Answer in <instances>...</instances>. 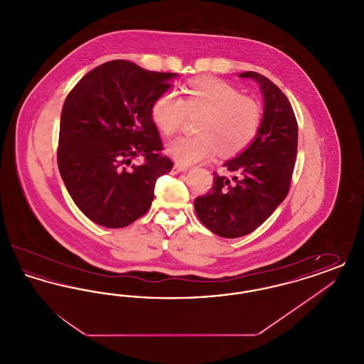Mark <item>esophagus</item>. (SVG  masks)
I'll return each instance as SVG.
<instances>
[{
  "label": "esophagus",
  "instance_id": "1",
  "mask_svg": "<svg viewBox=\"0 0 364 364\" xmlns=\"http://www.w3.org/2000/svg\"><path fill=\"white\" fill-rule=\"evenodd\" d=\"M184 171H187V168L183 166V165H178V164H174L173 168H172V173L173 174L181 173Z\"/></svg>",
  "mask_w": 364,
  "mask_h": 364
}]
</instances>
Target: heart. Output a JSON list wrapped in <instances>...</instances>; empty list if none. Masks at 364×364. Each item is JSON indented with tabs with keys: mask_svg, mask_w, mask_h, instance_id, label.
<instances>
[{
	"mask_svg": "<svg viewBox=\"0 0 364 364\" xmlns=\"http://www.w3.org/2000/svg\"><path fill=\"white\" fill-rule=\"evenodd\" d=\"M151 120L164 135H172L187 117H199L195 136H178L166 144V154L178 165L190 166L215 156L245 150L259 134L263 110L255 100L242 97L235 87L218 79L191 83L184 97L176 91L158 95L151 105Z\"/></svg>",
	"mask_w": 364,
	"mask_h": 364,
	"instance_id": "1",
	"label": "heart"
}]
</instances>
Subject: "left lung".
<instances>
[{"mask_svg": "<svg viewBox=\"0 0 364 364\" xmlns=\"http://www.w3.org/2000/svg\"><path fill=\"white\" fill-rule=\"evenodd\" d=\"M259 85L263 122L257 139L226 161L232 180L214 172V186L193 202L202 224L217 236L242 237L259 228L291 187L297 153V122L285 94L257 72H242Z\"/></svg>", "mask_w": 364, "mask_h": 364, "instance_id": "8db88e82", "label": "left lung"}]
</instances>
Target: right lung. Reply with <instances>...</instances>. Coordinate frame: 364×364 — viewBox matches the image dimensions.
<instances>
[{
    "mask_svg": "<svg viewBox=\"0 0 364 364\" xmlns=\"http://www.w3.org/2000/svg\"><path fill=\"white\" fill-rule=\"evenodd\" d=\"M177 76L113 60L90 70L68 94L57 164L75 205L92 223L132 224L151 206L158 177L172 171L150 110ZM138 156L144 162L131 164Z\"/></svg>",
    "mask_w": 364,
    "mask_h": 364,
    "instance_id": "add662e5",
    "label": "right lung"
}]
</instances>
